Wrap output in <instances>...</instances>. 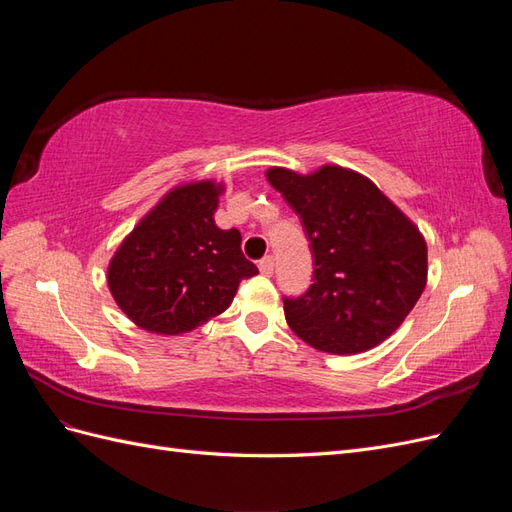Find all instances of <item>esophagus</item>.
I'll return each mask as SVG.
<instances>
[{
  "mask_svg": "<svg viewBox=\"0 0 512 512\" xmlns=\"http://www.w3.org/2000/svg\"><path fill=\"white\" fill-rule=\"evenodd\" d=\"M258 269L262 275H273V269H275V260L273 256H265L260 262H258Z\"/></svg>",
  "mask_w": 512,
  "mask_h": 512,
  "instance_id": "34e87169",
  "label": "esophagus"
}]
</instances>
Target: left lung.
<instances>
[{
	"instance_id": "obj_1",
	"label": "left lung",
	"mask_w": 512,
	"mask_h": 512,
	"mask_svg": "<svg viewBox=\"0 0 512 512\" xmlns=\"http://www.w3.org/2000/svg\"><path fill=\"white\" fill-rule=\"evenodd\" d=\"M267 181L301 218L314 284L284 299L288 327L329 354H359L391 337L427 284L418 226L356 170L324 164L299 175L271 166Z\"/></svg>"
}]
</instances>
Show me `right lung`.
I'll use <instances>...</instances> for the list:
<instances>
[{
  "mask_svg": "<svg viewBox=\"0 0 512 512\" xmlns=\"http://www.w3.org/2000/svg\"><path fill=\"white\" fill-rule=\"evenodd\" d=\"M224 190L213 179L175 185L117 247L106 284L138 329L190 333L228 309L239 282L258 273L241 252V232L213 220Z\"/></svg>",
  "mask_w": 512,
  "mask_h": 512,
  "instance_id": "1",
  "label": "right lung"
}]
</instances>
